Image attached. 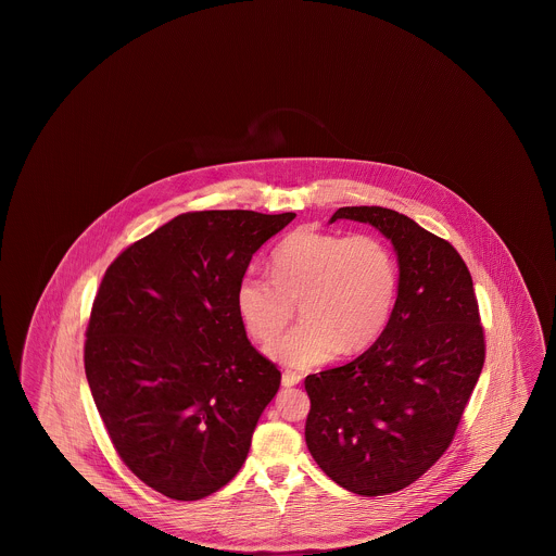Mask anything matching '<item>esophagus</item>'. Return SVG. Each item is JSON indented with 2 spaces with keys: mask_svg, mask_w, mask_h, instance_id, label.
<instances>
[{
  "mask_svg": "<svg viewBox=\"0 0 556 556\" xmlns=\"http://www.w3.org/2000/svg\"><path fill=\"white\" fill-rule=\"evenodd\" d=\"M300 381H302V375H300V372H293V370H283V375H281V383H283L286 388L298 386Z\"/></svg>",
  "mask_w": 556,
  "mask_h": 556,
  "instance_id": "34e87169",
  "label": "esophagus"
}]
</instances>
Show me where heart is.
Returning a JSON list of instances; mask_svg holds the SVG:
<instances>
[{
  "instance_id": "obj_1",
  "label": "heart",
  "mask_w": 556,
  "mask_h": 556,
  "mask_svg": "<svg viewBox=\"0 0 556 556\" xmlns=\"http://www.w3.org/2000/svg\"><path fill=\"white\" fill-rule=\"evenodd\" d=\"M396 293V258L383 239L300 227L273 250L270 279L254 270L239 279L236 311L250 340L270 344L300 304L304 325L266 352L304 370L375 344L390 323Z\"/></svg>"
}]
</instances>
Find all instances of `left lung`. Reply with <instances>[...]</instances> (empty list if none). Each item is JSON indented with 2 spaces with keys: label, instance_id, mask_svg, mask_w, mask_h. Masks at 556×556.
I'll return each mask as SVG.
<instances>
[{
  "label": "left lung",
  "instance_id": "obj_1",
  "mask_svg": "<svg viewBox=\"0 0 556 556\" xmlns=\"http://www.w3.org/2000/svg\"><path fill=\"white\" fill-rule=\"evenodd\" d=\"M369 223L396 250L397 295L379 340L344 367L308 375L306 446L361 496L392 494L446 452L483 369L471 273L446 239L381 206L331 216Z\"/></svg>",
  "mask_w": 556,
  "mask_h": 556
}]
</instances>
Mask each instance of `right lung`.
<instances>
[{"label":"right lung","instance_id":"right-lung-1","mask_svg":"<svg viewBox=\"0 0 556 556\" xmlns=\"http://www.w3.org/2000/svg\"><path fill=\"white\" fill-rule=\"evenodd\" d=\"M293 212L179 214L108 266L85 375L112 446L146 485L200 501L238 476L281 372L241 327L236 288Z\"/></svg>","mask_w":556,"mask_h":556}]
</instances>
